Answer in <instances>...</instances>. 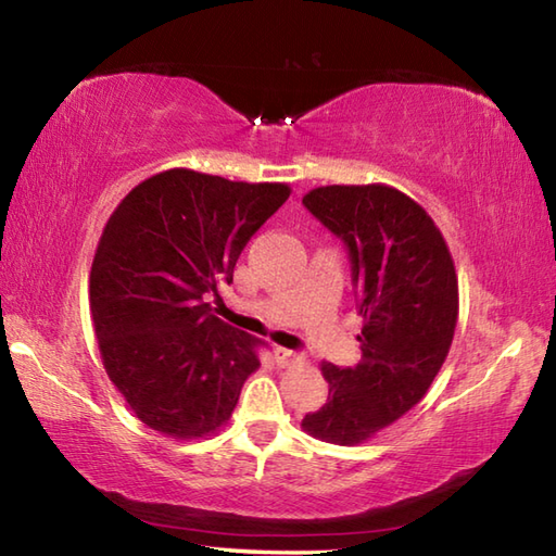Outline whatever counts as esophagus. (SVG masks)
Here are the masks:
<instances>
[{"instance_id": "esophagus-1", "label": "esophagus", "mask_w": 556, "mask_h": 556, "mask_svg": "<svg viewBox=\"0 0 556 556\" xmlns=\"http://www.w3.org/2000/svg\"><path fill=\"white\" fill-rule=\"evenodd\" d=\"M275 358H277V364L281 368L293 366V364H306V356L299 354V352H293V350H285V346H277Z\"/></svg>"}]
</instances>
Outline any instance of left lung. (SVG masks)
Wrapping results in <instances>:
<instances>
[{
  "mask_svg": "<svg viewBox=\"0 0 556 556\" xmlns=\"http://www.w3.org/2000/svg\"><path fill=\"white\" fill-rule=\"evenodd\" d=\"M303 204L350 248L364 328L354 368L320 364L330 395L301 429L358 445L407 415L441 371L458 325V275L427 210L390 185H323Z\"/></svg>",
  "mask_w": 556,
  "mask_h": 556,
  "instance_id": "left-lung-1",
  "label": "left lung"
}]
</instances>
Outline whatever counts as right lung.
<instances>
[{
    "label": "right lung",
    "mask_w": 556,
    "mask_h": 556,
    "mask_svg": "<svg viewBox=\"0 0 556 556\" xmlns=\"http://www.w3.org/2000/svg\"><path fill=\"white\" fill-rule=\"evenodd\" d=\"M287 182L161 170L125 194L98 241L89 306L103 368L135 417L163 437H212L260 368L253 334L206 303L241 250L289 200Z\"/></svg>",
    "instance_id": "add662e5"
}]
</instances>
